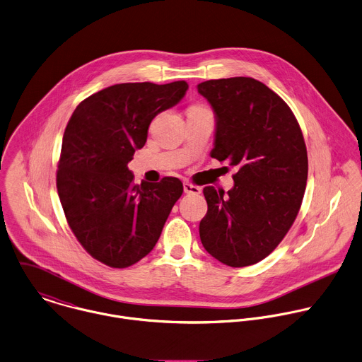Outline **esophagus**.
Returning <instances> with one entry per match:
<instances>
[{
    "label": "esophagus",
    "instance_id": "34e87169",
    "mask_svg": "<svg viewBox=\"0 0 362 362\" xmlns=\"http://www.w3.org/2000/svg\"><path fill=\"white\" fill-rule=\"evenodd\" d=\"M183 190H185V193H187V194H200V187H197V186H194V185H192V183H183Z\"/></svg>",
    "mask_w": 362,
    "mask_h": 362
}]
</instances>
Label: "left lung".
<instances>
[{
	"instance_id": "obj_1",
	"label": "left lung",
	"mask_w": 362,
	"mask_h": 362,
	"mask_svg": "<svg viewBox=\"0 0 362 362\" xmlns=\"http://www.w3.org/2000/svg\"><path fill=\"white\" fill-rule=\"evenodd\" d=\"M216 114L211 158L237 169L224 194L203 189L207 214L200 240L217 261L243 268L267 258L300 210L308 180V151L289 105L252 77L197 84Z\"/></svg>"
}]
</instances>
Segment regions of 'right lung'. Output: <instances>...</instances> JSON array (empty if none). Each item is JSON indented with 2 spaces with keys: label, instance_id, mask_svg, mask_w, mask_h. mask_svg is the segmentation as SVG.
I'll list each match as a JSON object with an SVG mask.
<instances>
[{
  "label": "right lung",
  "instance_id": "1",
  "mask_svg": "<svg viewBox=\"0 0 362 362\" xmlns=\"http://www.w3.org/2000/svg\"><path fill=\"white\" fill-rule=\"evenodd\" d=\"M187 88L183 80L114 84L83 100L67 122L57 194L77 241L107 267L128 268L146 257L183 193L177 177L135 185L128 163L151 121Z\"/></svg>",
  "mask_w": 362,
  "mask_h": 362
}]
</instances>
